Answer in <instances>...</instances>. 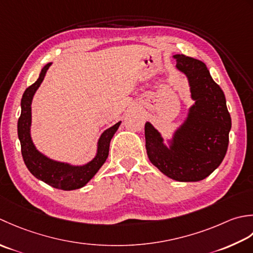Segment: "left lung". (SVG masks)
<instances>
[{
    "label": "left lung",
    "instance_id": "obj_1",
    "mask_svg": "<svg viewBox=\"0 0 253 253\" xmlns=\"http://www.w3.org/2000/svg\"><path fill=\"white\" fill-rule=\"evenodd\" d=\"M176 68L187 76L191 99L187 118L168 145L152 123H145V146L149 161L167 177L195 182L209 177L226 155L231 128L224 91L213 81L202 61L174 54Z\"/></svg>",
    "mask_w": 253,
    "mask_h": 253
}]
</instances>
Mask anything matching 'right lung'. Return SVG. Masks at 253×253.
I'll list each match as a JSON object with an SVG mask.
<instances>
[{
  "mask_svg": "<svg viewBox=\"0 0 253 253\" xmlns=\"http://www.w3.org/2000/svg\"><path fill=\"white\" fill-rule=\"evenodd\" d=\"M51 64L52 63H48L43 66L38 80L24 92L22 101H20L22 112H20L17 123V133L20 146H22L23 159L29 171L36 178L51 185V187L59 190H64V191H71V190L83 188L95 176L102 165L105 164L108 154H109L110 141L118 128H119L121 121L102 132L97 143L96 156L90 162L82 165V166H75V165L68 163L53 161V159L40 153L36 148L32 140V135H30L32 102L35 92L37 91L39 86L42 83L45 73H47Z\"/></svg>",
  "mask_w": 253,
  "mask_h": 253,
  "instance_id": "1",
  "label": "right lung"
}]
</instances>
